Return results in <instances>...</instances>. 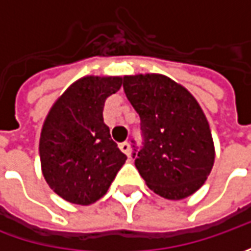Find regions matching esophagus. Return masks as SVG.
<instances>
[{
    "mask_svg": "<svg viewBox=\"0 0 251 251\" xmlns=\"http://www.w3.org/2000/svg\"><path fill=\"white\" fill-rule=\"evenodd\" d=\"M120 150L121 152H124L127 156H130V144H128V142H123V144H120Z\"/></svg>",
    "mask_w": 251,
    "mask_h": 251,
    "instance_id": "esophagus-1",
    "label": "esophagus"
}]
</instances>
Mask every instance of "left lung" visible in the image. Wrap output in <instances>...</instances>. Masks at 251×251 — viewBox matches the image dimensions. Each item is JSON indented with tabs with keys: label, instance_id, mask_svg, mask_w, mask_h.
I'll return each instance as SVG.
<instances>
[{
	"label": "left lung",
	"instance_id": "obj_1",
	"mask_svg": "<svg viewBox=\"0 0 251 251\" xmlns=\"http://www.w3.org/2000/svg\"><path fill=\"white\" fill-rule=\"evenodd\" d=\"M123 81L127 99L140 114L144 147L134 158L147 186L168 200L194 194L215 160L201 106L183 85L162 74L127 75Z\"/></svg>",
	"mask_w": 251,
	"mask_h": 251
}]
</instances>
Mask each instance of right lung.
<instances>
[{
	"instance_id": "1",
	"label": "right lung",
	"mask_w": 251,
	"mask_h": 251,
	"mask_svg": "<svg viewBox=\"0 0 251 251\" xmlns=\"http://www.w3.org/2000/svg\"><path fill=\"white\" fill-rule=\"evenodd\" d=\"M121 83V76L79 78L46 116L39 142L42 173L68 202L89 205L100 200L126 163L103 121L104 101Z\"/></svg>"
}]
</instances>
